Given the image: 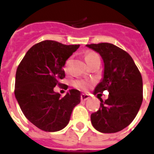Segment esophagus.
I'll list each match as a JSON object with an SVG mask.
<instances>
[{"label":"esophagus","mask_w":154,"mask_h":154,"mask_svg":"<svg viewBox=\"0 0 154 154\" xmlns=\"http://www.w3.org/2000/svg\"><path fill=\"white\" fill-rule=\"evenodd\" d=\"M89 98H90L89 95H88V94H82V95H81V99H82V101H86L87 99H89Z\"/></svg>","instance_id":"obj_1"}]
</instances>
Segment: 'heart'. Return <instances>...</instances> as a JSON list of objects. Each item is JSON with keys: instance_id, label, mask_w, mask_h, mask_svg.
Returning <instances> with one entry per match:
<instances>
[{"instance_id": "1", "label": "heart", "mask_w": 154, "mask_h": 154, "mask_svg": "<svg viewBox=\"0 0 154 154\" xmlns=\"http://www.w3.org/2000/svg\"><path fill=\"white\" fill-rule=\"evenodd\" d=\"M97 57H98V56L95 53V52H93V51L87 52L85 56V62H86L88 65H89V64H90L94 59L97 58ZM67 64H68V62L66 63V65ZM65 69H66V66H65ZM73 85H74L75 87L77 88V89H80V90H86L90 87L91 82H89V81H86V80H77V81H75V82H73Z\"/></svg>"}]
</instances>
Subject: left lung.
<instances>
[{"label": "left lung", "instance_id": "left-lung-1", "mask_svg": "<svg viewBox=\"0 0 154 154\" xmlns=\"http://www.w3.org/2000/svg\"><path fill=\"white\" fill-rule=\"evenodd\" d=\"M99 53L104 64L103 77L94 94L107 90L109 98L101 100L99 110L91 114L93 127L100 132L114 133L131 124L143 100L142 77L128 52L108 43L87 44Z\"/></svg>", "mask_w": 154, "mask_h": 154}]
</instances>
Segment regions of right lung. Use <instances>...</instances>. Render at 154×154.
Returning a JSON list of instances; mask_svg holds the SVG:
<instances>
[{
  "label": "right lung",
  "mask_w": 154,
  "mask_h": 154,
  "mask_svg": "<svg viewBox=\"0 0 154 154\" xmlns=\"http://www.w3.org/2000/svg\"><path fill=\"white\" fill-rule=\"evenodd\" d=\"M79 47L42 41L28 50L17 67L15 98L26 119L43 131L57 132L65 128L81 102L79 90H69L64 97L54 91L65 77V62Z\"/></svg>",
  "instance_id": "obj_1"
}]
</instances>
